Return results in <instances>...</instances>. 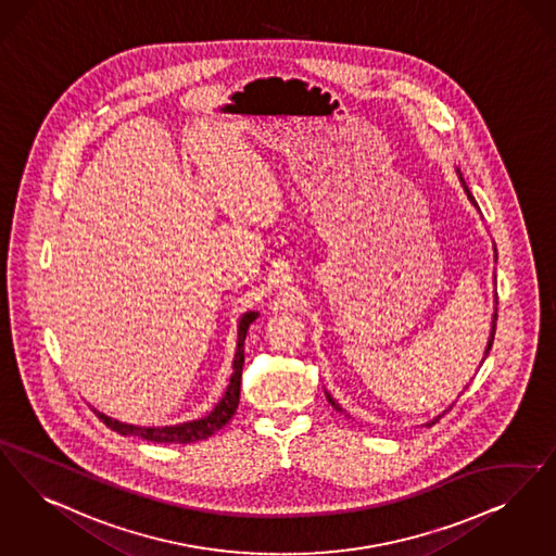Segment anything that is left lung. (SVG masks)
Masks as SVG:
<instances>
[{
    "instance_id": "8db88e82",
    "label": "left lung",
    "mask_w": 556,
    "mask_h": 556,
    "mask_svg": "<svg viewBox=\"0 0 556 556\" xmlns=\"http://www.w3.org/2000/svg\"><path fill=\"white\" fill-rule=\"evenodd\" d=\"M462 181H464V178H462ZM464 188H466L467 197H469V200L473 202V197H471V192H469V188H467L466 181H464ZM473 204H476V202H473ZM494 254H496V248H494ZM496 316H498V314H496V311H494V314H492V331H490L489 345H486V352H484V359H486V356H489L490 348H492V341H494V331H496ZM327 400H329V403L333 405L337 412H343V409L339 407V403H334L333 397H331L329 393H327ZM448 409H451V407H448ZM448 409H446V412H448ZM444 414H441V416H437V418H434L432 422H428L426 424V426H434V424L439 422V420H441Z\"/></svg>"
}]
</instances>
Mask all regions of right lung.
<instances>
[{"instance_id":"add662e5","label":"right lung","mask_w":556,"mask_h":556,"mask_svg":"<svg viewBox=\"0 0 556 556\" xmlns=\"http://www.w3.org/2000/svg\"><path fill=\"white\" fill-rule=\"evenodd\" d=\"M258 314L256 312H248L242 316L240 320V331H238V350H236V357H233V375L229 378V387L225 391L222 401L215 405V409L200 418L194 422L178 424V426H132V424H122L117 420L108 418L105 414L97 412V418L101 422L105 424L108 428L115 430L117 434L122 437H140L144 441H151V443H174V444H186L197 443V441H204L208 439L211 434H215L219 428H223L225 424L229 422L238 409V403H240V382H242V366H244V341L245 333H248V327L252 325V320L256 318Z\"/></svg>"}]
</instances>
